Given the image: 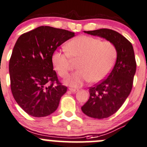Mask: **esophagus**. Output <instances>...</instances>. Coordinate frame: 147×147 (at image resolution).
<instances>
[{"label":"esophagus","mask_w":147,"mask_h":147,"mask_svg":"<svg viewBox=\"0 0 147 147\" xmlns=\"http://www.w3.org/2000/svg\"><path fill=\"white\" fill-rule=\"evenodd\" d=\"M69 90L72 92H78V89H73V88H69Z\"/></svg>","instance_id":"esophagus-1"}]
</instances>
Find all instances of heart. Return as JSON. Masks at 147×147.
<instances>
[{"instance_id":"b5f03b06","label":"heart","mask_w":147,"mask_h":147,"mask_svg":"<svg viewBox=\"0 0 147 147\" xmlns=\"http://www.w3.org/2000/svg\"><path fill=\"white\" fill-rule=\"evenodd\" d=\"M65 50H56L52 56L53 66L59 76L65 78L72 67V60L78 61L79 69L65 80L67 85L78 88L86 82H99L113 69L117 58L114 44L89 36L81 35L65 45Z\"/></svg>"}]
</instances>
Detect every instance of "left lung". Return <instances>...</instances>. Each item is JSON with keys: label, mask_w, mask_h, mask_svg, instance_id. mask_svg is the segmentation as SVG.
Segmentation results:
<instances>
[{"label": "left lung", "mask_w": 147, "mask_h": 147, "mask_svg": "<svg viewBox=\"0 0 147 147\" xmlns=\"http://www.w3.org/2000/svg\"><path fill=\"white\" fill-rule=\"evenodd\" d=\"M84 32L111 42L117 49L112 71L106 79L89 88V99L81 108L89 117L105 119L117 111L131 91L136 69L134 48L127 39L113 30L100 28Z\"/></svg>", "instance_id": "8db88e82"}]
</instances>
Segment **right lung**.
<instances>
[{"instance_id":"1","label":"right lung","mask_w":147,"mask_h":147,"mask_svg":"<svg viewBox=\"0 0 147 147\" xmlns=\"http://www.w3.org/2000/svg\"><path fill=\"white\" fill-rule=\"evenodd\" d=\"M74 36L67 30L42 26L17 39L9 61L11 89L17 103L30 116L45 117L58 108L67 87L58 80L52 56Z\"/></svg>"}]
</instances>
